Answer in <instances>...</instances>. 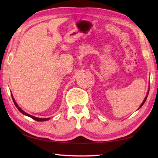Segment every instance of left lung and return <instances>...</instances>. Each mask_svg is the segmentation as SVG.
Returning <instances> with one entry per match:
<instances>
[{"instance_id":"obj_1","label":"left lung","mask_w":158,"mask_h":158,"mask_svg":"<svg viewBox=\"0 0 158 158\" xmlns=\"http://www.w3.org/2000/svg\"><path fill=\"white\" fill-rule=\"evenodd\" d=\"M149 90H148V92H147V96L145 97V99H144V100H143V102H142V104H141V105H140V107H139V108H140V107H141L143 105H144V103H145V101H146V100H147V96H148V94H149Z\"/></svg>"}]
</instances>
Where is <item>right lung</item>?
I'll return each instance as SVG.
<instances>
[{"mask_svg":"<svg viewBox=\"0 0 158 158\" xmlns=\"http://www.w3.org/2000/svg\"><path fill=\"white\" fill-rule=\"evenodd\" d=\"M11 97H12V98H13V102H14V104H15V106L17 107V108H18V109L19 110V111L23 114V115H26V116H28V117H31L32 119H35V120H36V121H37V122H45V121H47V120L49 119V118H39V117H34V116H32V115H29V114H28V113H26V112L23 111V110H22L21 108H20V107L18 106V104H17V103L15 102V100H14V98H13V96L12 94H11Z\"/></svg>","mask_w":158,"mask_h":158,"instance_id":"obj_1","label":"right lung"}]
</instances>
